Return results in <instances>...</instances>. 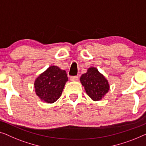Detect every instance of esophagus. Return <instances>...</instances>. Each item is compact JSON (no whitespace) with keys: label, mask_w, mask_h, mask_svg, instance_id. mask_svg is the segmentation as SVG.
<instances>
[{"label":"esophagus","mask_w":146,"mask_h":146,"mask_svg":"<svg viewBox=\"0 0 146 146\" xmlns=\"http://www.w3.org/2000/svg\"><path fill=\"white\" fill-rule=\"evenodd\" d=\"M79 79V77L78 76H72L70 77V80L72 81H77Z\"/></svg>","instance_id":"esophagus-1"}]
</instances>
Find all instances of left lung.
<instances>
[{
	"label": "left lung",
	"mask_w": 146,
	"mask_h": 146,
	"mask_svg": "<svg viewBox=\"0 0 146 146\" xmlns=\"http://www.w3.org/2000/svg\"><path fill=\"white\" fill-rule=\"evenodd\" d=\"M80 81L86 93L94 101L103 98L110 89L108 80L94 67L88 68L87 73L83 74L80 77Z\"/></svg>",
	"instance_id": "left-lung-1"
}]
</instances>
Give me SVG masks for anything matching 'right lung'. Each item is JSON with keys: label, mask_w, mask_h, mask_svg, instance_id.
Wrapping results in <instances>:
<instances>
[{"label": "right lung", "mask_w": 146, "mask_h": 146, "mask_svg": "<svg viewBox=\"0 0 146 146\" xmlns=\"http://www.w3.org/2000/svg\"><path fill=\"white\" fill-rule=\"evenodd\" d=\"M67 81L66 71L55 65L50 66L35 80L36 95L46 103H53L61 96Z\"/></svg>", "instance_id": "add662e5"}]
</instances>
